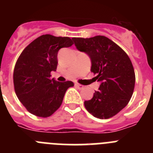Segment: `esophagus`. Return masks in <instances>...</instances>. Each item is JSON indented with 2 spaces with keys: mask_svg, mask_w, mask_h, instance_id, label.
I'll return each instance as SVG.
<instances>
[{
  "mask_svg": "<svg viewBox=\"0 0 153 153\" xmlns=\"http://www.w3.org/2000/svg\"><path fill=\"white\" fill-rule=\"evenodd\" d=\"M75 86H76L78 89H79V90H83V89L84 88V86H83V85H81V84H79V83H75Z\"/></svg>",
  "mask_w": 153,
  "mask_h": 153,
  "instance_id": "obj_1",
  "label": "esophagus"
}]
</instances>
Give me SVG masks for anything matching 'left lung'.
<instances>
[{"mask_svg": "<svg viewBox=\"0 0 153 153\" xmlns=\"http://www.w3.org/2000/svg\"><path fill=\"white\" fill-rule=\"evenodd\" d=\"M78 51L84 52L91 60V72L100 83L93 97L84 106L93 117L109 119L121 111L134 90V69L125 51L106 36L72 38Z\"/></svg>", "mask_w": 153, "mask_h": 153, "instance_id": "8db88e82", "label": "left lung"}]
</instances>
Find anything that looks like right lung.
<instances>
[{"label":"right lung","instance_id":"1","mask_svg":"<svg viewBox=\"0 0 153 153\" xmlns=\"http://www.w3.org/2000/svg\"><path fill=\"white\" fill-rule=\"evenodd\" d=\"M74 44L67 36L45 34L39 36L23 51L13 70L16 95L27 111L39 117H48L61 106L72 81L51 79L56 71L57 53L63 47Z\"/></svg>","mask_w":153,"mask_h":153}]
</instances>
